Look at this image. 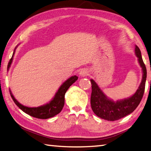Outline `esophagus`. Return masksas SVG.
Segmentation results:
<instances>
[{
    "mask_svg": "<svg viewBox=\"0 0 151 151\" xmlns=\"http://www.w3.org/2000/svg\"><path fill=\"white\" fill-rule=\"evenodd\" d=\"M79 74L80 76L85 77V76H86L88 74V70H87L86 69H82V70H81L79 71Z\"/></svg>",
    "mask_w": 151,
    "mask_h": 151,
    "instance_id": "34e87169",
    "label": "esophagus"
}]
</instances>
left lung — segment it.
Masks as SVG:
<instances>
[{
  "mask_svg": "<svg viewBox=\"0 0 151 151\" xmlns=\"http://www.w3.org/2000/svg\"><path fill=\"white\" fill-rule=\"evenodd\" d=\"M135 54L142 68L143 76L142 82L138 90L130 98L114 101L107 96L93 79H90L92 84V93L90 98L91 107L96 116L107 121H116L130 114L134 110L141 101L145 91L147 78V69L143 61L141 51L138 46H135Z\"/></svg>",
  "mask_w": 151,
  "mask_h": 151,
  "instance_id": "obj_1",
  "label": "left lung"
}]
</instances>
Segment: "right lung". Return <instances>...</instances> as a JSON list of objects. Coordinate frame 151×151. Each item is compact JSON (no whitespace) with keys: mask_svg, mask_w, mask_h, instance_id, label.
<instances>
[{"mask_svg":"<svg viewBox=\"0 0 151 151\" xmlns=\"http://www.w3.org/2000/svg\"><path fill=\"white\" fill-rule=\"evenodd\" d=\"M15 49L13 53V55L11 59L9 60L8 65V70L9 69V67L11 66L13 56L15 54ZM78 79V77L74 76H72L66 80L65 82L63 83V85L59 87L58 91L56 92L54 98L52 100L50 101V103L46 104L42 106H40L38 107H28L22 105L17 100L13 95L11 90L9 89V93L13 101L16 104L20 109H21L23 112L28 114V115L31 116L34 118L38 119H48L55 115L58 114L59 112H61L63 106L65 105V95L66 92L67 90L69 88V87L71 86L73 83H75Z\"/></svg>","mask_w":151,"mask_h":151,"instance_id":"add662e5","label":"right lung"}]
</instances>
